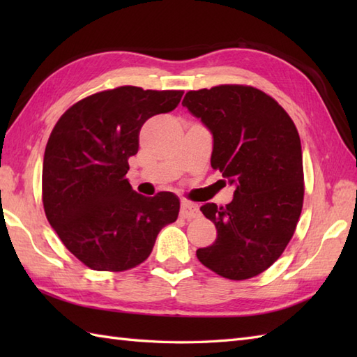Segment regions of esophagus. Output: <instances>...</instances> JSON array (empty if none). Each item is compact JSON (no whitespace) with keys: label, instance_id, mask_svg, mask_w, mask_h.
I'll use <instances>...</instances> for the list:
<instances>
[{"label":"esophagus","instance_id":"esophagus-1","mask_svg":"<svg viewBox=\"0 0 357 357\" xmlns=\"http://www.w3.org/2000/svg\"><path fill=\"white\" fill-rule=\"evenodd\" d=\"M181 218L184 219H195L201 215L199 207L196 206L193 202H188V201H183L181 202Z\"/></svg>","mask_w":357,"mask_h":357}]
</instances>
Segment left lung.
I'll return each instance as SVG.
<instances>
[{"label":"left lung","mask_w":357,"mask_h":357,"mask_svg":"<svg viewBox=\"0 0 357 357\" xmlns=\"http://www.w3.org/2000/svg\"><path fill=\"white\" fill-rule=\"evenodd\" d=\"M211 136V167L234 185L231 202H207L204 216L218 236L196 256L219 276H257L282 255L304 202L299 133L267 93L248 86L192 90L183 101Z\"/></svg>","instance_id":"8db88e82"}]
</instances>
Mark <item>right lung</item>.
<instances>
[{
	"label": "right lung",
	"instance_id": "obj_1",
	"mask_svg": "<svg viewBox=\"0 0 357 357\" xmlns=\"http://www.w3.org/2000/svg\"><path fill=\"white\" fill-rule=\"evenodd\" d=\"M183 95L133 86L105 90L72 105L53 127L43 162L44 211L67 250L92 270L136 267L158 233L176 221V195L147 198L126 174L142 124L176 109Z\"/></svg>",
	"mask_w": 357,
	"mask_h": 357
}]
</instances>
